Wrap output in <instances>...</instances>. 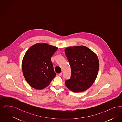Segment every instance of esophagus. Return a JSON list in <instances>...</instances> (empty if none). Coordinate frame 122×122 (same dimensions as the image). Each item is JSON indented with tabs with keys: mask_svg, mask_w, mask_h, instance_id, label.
Returning a JSON list of instances; mask_svg holds the SVG:
<instances>
[{
	"mask_svg": "<svg viewBox=\"0 0 122 122\" xmlns=\"http://www.w3.org/2000/svg\"><path fill=\"white\" fill-rule=\"evenodd\" d=\"M62 75V72H61L60 73L58 74V76H61Z\"/></svg>",
	"mask_w": 122,
	"mask_h": 122,
	"instance_id": "34e87169",
	"label": "esophagus"
}]
</instances>
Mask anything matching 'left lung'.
<instances>
[{"label": "left lung", "mask_w": 122, "mask_h": 122, "mask_svg": "<svg viewBox=\"0 0 122 122\" xmlns=\"http://www.w3.org/2000/svg\"><path fill=\"white\" fill-rule=\"evenodd\" d=\"M64 52L71 70V77L65 81V86L74 92L86 91L93 85L98 75L97 55L84 46H70Z\"/></svg>", "instance_id": "left-lung-1"}]
</instances>
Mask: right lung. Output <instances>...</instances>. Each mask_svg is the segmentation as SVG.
Returning a JSON list of instances; mask_svg holds the SVG:
<instances>
[{
    "label": "right lung",
    "mask_w": 122,
    "mask_h": 122,
    "mask_svg": "<svg viewBox=\"0 0 122 122\" xmlns=\"http://www.w3.org/2000/svg\"><path fill=\"white\" fill-rule=\"evenodd\" d=\"M58 47L46 43H38L25 53L22 62L24 76L31 87L42 90L56 76L51 58Z\"/></svg>",
    "instance_id": "1"
}]
</instances>
